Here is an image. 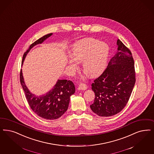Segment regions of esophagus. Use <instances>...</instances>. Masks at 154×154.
<instances>
[{"instance_id":"esophagus-1","label":"esophagus","mask_w":154,"mask_h":154,"mask_svg":"<svg viewBox=\"0 0 154 154\" xmlns=\"http://www.w3.org/2000/svg\"><path fill=\"white\" fill-rule=\"evenodd\" d=\"M87 88H88V86L84 83L80 84L79 87H78V89L80 90H85L87 89Z\"/></svg>"}]
</instances>
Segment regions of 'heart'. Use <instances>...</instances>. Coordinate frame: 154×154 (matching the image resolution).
<instances>
[{"label":"heart","mask_w":154,"mask_h":154,"mask_svg":"<svg viewBox=\"0 0 154 154\" xmlns=\"http://www.w3.org/2000/svg\"><path fill=\"white\" fill-rule=\"evenodd\" d=\"M109 54V47L104 42L94 38H86L79 41L72 46L68 66L74 72L79 68L74 61H82V68L91 76H96L103 71Z\"/></svg>","instance_id":"obj_1"}]
</instances>
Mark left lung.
<instances>
[{
	"label": "left lung",
	"mask_w": 154,
	"mask_h": 154,
	"mask_svg": "<svg viewBox=\"0 0 154 154\" xmlns=\"http://www.w3.org/2000/svg\"><path fill=\"white\" fill-rule=\"evenodd\" d=\"M117 45V52L91 84L95 99L90 108L101 117H110L122 111L129 100L136 81L131 51L119 39Z\"/></svg>",
	"instance_id": "1"
}]
</instances>
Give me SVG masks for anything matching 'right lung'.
Here are the masks:
<instances>
[{
  "label": "right lung",
  "instance_id": "add662e5",
  "mask_svg": "<svg viewBox=\"0 0 154 154\" xmlns=\"http://www.w3.org/2000/svg\"><path fill=\"white\" fill-rule=\"evenodd\" d=\"M52 33L46 35L32 43L24 53L22 64L30 49L37 44H42ZM20 81L28 104L33 112L38 116L45 119H56L62 116L69 106L70 97L75 93V86L71 81L58 80L56 85L45 94L36 96L31 93L25 84L22 70L20 73Z\"/></svg>",
  "mask_w": 154,
  "mask_h": 154
}]
</instances>
